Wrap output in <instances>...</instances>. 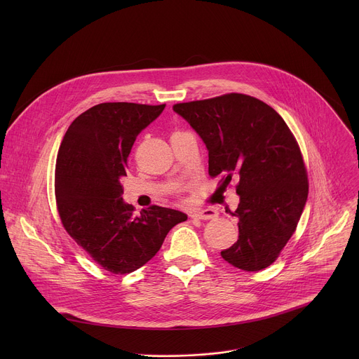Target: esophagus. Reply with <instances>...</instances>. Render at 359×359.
Here are the masks:
<instances>
[{"label":"esophagus","instance_id":"34e87169","mask_svg":"<svg viewBox=\"0 0 359 359\" xmlns=\"http://www.w3.org/2000/svg\"><path fill=\"white\" fill-rule=\"evenodd\" d=\"M191 219H197V220H210V219H216L217 217V212L213 209H204V210H194L190 213Z\"/></svg>","mask_w":359,"mask_h":359}]
</instances>
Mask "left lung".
Wrapping results in <instances>:
<instances>
[{"instance_id": "8db88e82", "label": "left lung", "mask_w": 359, "mask_h": 359, "mask_svg": "<svg viewBox=\"0 0 359 359\" xmlns=\"http://www.w3.org/2000/svg\"><path fill=\"white\" fill-rule=\"evenodd\" d=\"M209 150V175L223 186L238 177V240L222 257L244 271L276 262L297 229L309 197L299 147L284 119L263 100L243 93L173 107Z\"/></svg>"}]
</instances>
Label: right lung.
Masks as SVG:
<instances>
[{
	"instance_id": "right-lung-1",
	"label": "right lung",
	"mask_w": 359,
	"mask_h": 359,
	"mask_svg": "<svg viewBox=\"0 0 359 359\" xmlns=\"http://www.w3.org/2000/svg\"><path fill=\"white\" fill-rule=\"evenodd\" d=\"M166 105L99 104L68 128L57 158L55 196L68 234L95 263L128 274L155 255L168 233L187 216L151 206L140 216L125 203L122 177L136 136Z\"/></svg>"
}]
</instances>
